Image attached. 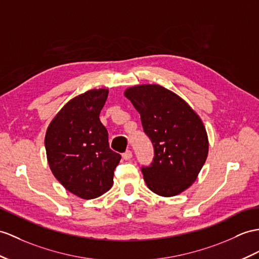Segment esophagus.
<instances>
[{"mask_svg": "<svg viewBox=\"0 0 259 259\" xmlns=\"http://www.w3.org/2000/svg\"><path fill=\"white\" fill-rule=\"evenodd\" d=\"M122 157H123L124 160H130L132 157H133V154H132L131 150H126L125 153L122 155Z\"/></svg>", "mask_w": 259, "mask_h": 259, "instance_id": "obj_1", "label": "esophagus"}]
</instances>
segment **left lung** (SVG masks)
Returning <instances> with one entry per match:
<instances>
[{"label": "left lung", "mask_w": 259, "mask_h": 259, "mask_svg": "<svg viewBox=\"0 0 259 259\" xmlns=\"http://www.w3.org/2000/svg\"><path fill=\"white\" fill-rule=\"evenodd\" d=\"M141 114L155 157L142 172L147 187L161 197H174L197 180L209 153L202 119L184 99L158 84H141L124 92Z\"/></svg>", "instance_id": "8db88e82"}]
</instances>
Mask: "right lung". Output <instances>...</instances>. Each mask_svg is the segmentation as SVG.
Returning <instances> with one entry per match:
<instances>
[{"mask_svg": "<svg viewBox=\"0 0 259 259\" xmlns=\"http://www.w3.org/2000/svg\"><path fill=\"white\" fill-rule=\"evenodd\" d=\"M108 89H93L66 103L50 122L45 147L50 170L69 192L90 200L109 191L121 155L109 146L100 112Z\"/></svg>", "mask_w": 259, "mask_h": 259, "instance_id": "obj_1", "label": "right lung"}]
</instances>
